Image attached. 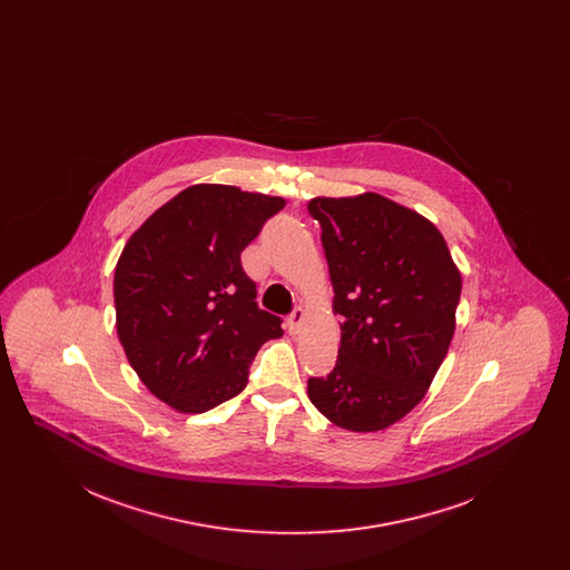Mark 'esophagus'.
Returning a JSON list of instances; mask_svg holds the SVG:
<instances>
[{
	"instance_id": "esophagus-1",
	"label": "esophagus",
	"mask_w": 570,
	"mask_h": 570,
	"mask_svg": "<svg viewBox=\"0 0 570 570\" xmlns=\"http://www.w3.org/2000/svg\"><path fill=\"white\" fill-rule=\"evenodd\" d=\"M303 321H305L303 309H301V307H295V309L291 312V316H288V331H291L293 335H297L298 328L303 325Z\"/></svg>"
}]
</instances>
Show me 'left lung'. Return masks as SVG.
Masks as SVG:
<instances>
[{
	"instance_id": "left-lung-1",
	"label": "left lung",
	"mask_w": 570,
	"mask_h": 570,
	"mask_svg": "<svg viewBox=\"0 0 570 570\" xmlns=\"http://www.w3.org/2000/svg\"><path fill=\"white\" fill-rule=\"evenodd\" d=\"M323 228L337 363L307 380L309 402L351 432H379L416 406L455 333L461 275L430 219L380 194L312 198Z\"/></svg>"
}]
</instances>
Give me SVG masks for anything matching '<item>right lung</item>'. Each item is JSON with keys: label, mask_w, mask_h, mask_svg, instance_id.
Here are the masks:
<instances>
[{"label": "right lung", "mask_w": 570, "mask_h": 570, "mask_svg": "<svg viewBox=\"0 0 570 570\" xmlns=\"http://www.w3.org/2000/svg\"><path fill=\"white\" fill-rule=\"evenodd\" d=\"M286 200L235 186L179 191L128 239L115 267L117 335L138 379L179 412L239 395L258 348L282 337L242 252Z\"/></svg>", "instance_id": "right-lung-1"}]
</instances>
